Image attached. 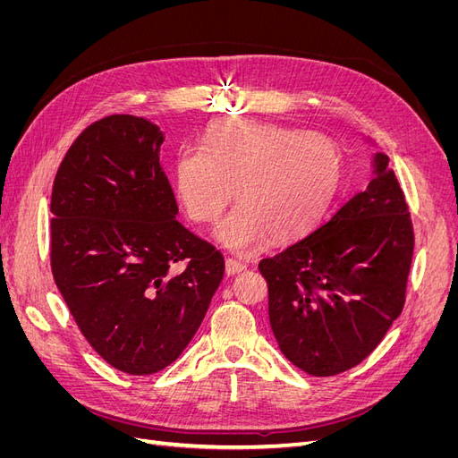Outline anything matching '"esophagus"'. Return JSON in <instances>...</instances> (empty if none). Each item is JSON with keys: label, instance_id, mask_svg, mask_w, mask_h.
Returning a JSON list of instances; mask_svg holds the SVG:
<instances>
[{"label": "esophagus", "instance_id": "obj_1", "mask_svg": "<svg viewBox=\"0 0 458 458\" xmlns=\"http://www.w3.org/2000/svg\"><path fill=\"white\" fill-rule=\"evenodd\" d=\"M244 269H246V266H244L242 261L233 259V258H227V259H225V273H227L229 276L237 275V273H242Z\"/></svg>", "mask_w": 458, "mask_h": 458}]
</instances>
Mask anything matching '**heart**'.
Here are the masks:
<instances>
[{
  "instance_id": "obj_1",
  "label": "heart",
  "mask_w": 458,
  "mask_h": 458,
  "mask_svg": "<svg viewBox=\"0 0 458 458\" xmlns=\"http://www.w3.org/2000/svg\"><path fill=\"white\" fill-rule=\"evenodd\" d=\"M342 182V155L315 131L227 118L212 123L202 147L174 160L175 195L189 219L216 221L237 187L241 200L216 229L229 250L250 254L271 234L293 239L325 216Z\"/></svg>"
}]
</instances>
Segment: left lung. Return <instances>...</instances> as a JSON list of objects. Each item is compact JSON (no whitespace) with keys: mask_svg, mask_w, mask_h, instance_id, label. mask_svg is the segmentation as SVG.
<instances>
[{"mask_svg":"<svg viewBox=\"0 0 458 458\" xmlns=\"http://www.w3.org/2000/svg\"><path fill=\"white\" fill-rule=\"evenodd\" d=\"M414 250L409 208L390 158L306 237L263 258L269 323L290 363L335 377L363 361L403 311Z\"/></svg>","mask_w":458,"mask_h":458,"instance_id":"obj_1","label":"left lung"}]
</instances>
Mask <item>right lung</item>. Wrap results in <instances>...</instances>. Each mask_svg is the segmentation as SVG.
<instances>
[{
    "mask_svg": "<svg viewBox=\"0 0 458 458\" xmlns=\"http://www.w3.org/2000/svg\"><path fill=\"white\" fill-rule=\"evenodd\" d=\"M162 141L140 116L97 120L66 150L51 192L55 284L91 348L133 377L182 355L225 271L216 246L175 219Z\"/></svg>",
    "mask_w": 458,
    "mask_h": 458,
    "instance_id": "obj_1",
    "label": "right lung"
}]
</instances>
